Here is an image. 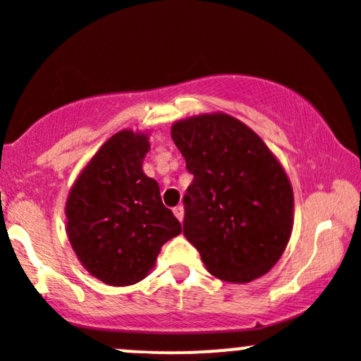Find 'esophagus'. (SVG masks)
<instances>
[{"label": "esophagus", "mask_w": 361, "mask_h": 361, "mask_svg": "<svg viewBox=\"0 0 361 361\" xmlns=\"http://www.w3.org/2000/svg\"><path fill=\"white\" fill-rule=\"evenodd\" d=\"M173 214L176 215L178 221L183 222V217H185V209H183V205H178V207H175V209H173Z\"/></svg>", "instance_id": "34e87169"}]
</instances>
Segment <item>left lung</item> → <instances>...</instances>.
<instances>
[{"label": "left lung", "instance_id": "obj_1", "mask_svg": "<svg viewBox=\"0 0 361 361\" xmlns=\"http://www.w3.org/2000/svg\"><path fill=\"white\" fill-rule=\"evenodd\" d=\"M193 175L183 198V234L205 268L250 283L275 267L293 227V190L276 156L255 130L224 111L171 126Z\"/></svg>", "mask_w": 361, "mask_h": 361}]
</instances>
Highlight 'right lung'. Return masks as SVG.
I'll use <instances>...</instances> for the list:
<instances>
[{
    "instance_id": "obj_1",
    "label": "right lung",
    "mask_w": 361,
    "mask_h": 361,
    "mask_svg": "<svg viewBox=\"0 0 361 361\" xmlns=\"http://www.w3.org/2000/svg\"><path fill=\"white\" fill-rule=\"evenodd\" d=\"M147 132L123 128L86 163L66 200V233L91 276L114 287L144 280L181 224L142 169Z\"/></svg>"
}]
</instances>
